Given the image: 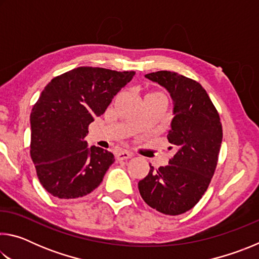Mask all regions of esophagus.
Returning <instances> with one entry per match:
<instances>
[{
  "mask_svg": "<svg viewBox=\"0 0 259 259\" xmlns=\"http://www.w3.org/2000/svg\"><path fill=\"white\" fill-rule=\"evenodd\" d=\"M130 157H133V154H131L130 152H126V151H120L115 154V159L117 161L126 160V159H130Z\"/></svg>",
  "mask_w": 259,
  "mask_h": 259,
  "instance_id": "1",
  "label": "esophagus"
}]
</instances>
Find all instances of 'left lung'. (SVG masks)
Returning <instances> with one entry per match:
<instances>
[{"label": "left lung", "mask_w": 259, "mask_h": 259, "mask_svg": "<svg viewBox=\"0 0 259 259\" xmlns=\"http://www.w3.org/2000/svg\"><path fill=\"white\" fill-rule=\"evenodd\" d=\"M145 77L163 87L171 97L174 117L166 137L175 154L168 165L155 170L150 164L138 190L150 207L176 216L194 207L207 191L223 140L221 119L207 91L192 78L168 71Z\"/></svg>", "instance_id": "8db88e82"}]
</instances>
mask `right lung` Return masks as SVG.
I'll list each match as a JSON object with an SVG mask.
<instances>
[{
    "label": "right lung",
    "instance_id": "obj_1",
    "mask_svg": "<svg viewBox=\"0 0 259 259\" xmlns=\"http://www.w3.org/2000/svg\"><path fill=\"white\" fill-rule=\"evenodd\" d=\"M134 76L135 72L88 66L48 83L30 113V156L51 195L80 198L103 182L115 159L104 148L88 147V126Z\"/></svg>",
    "mask_w": 259,
    "mask_h": 259
}]
</instances>
